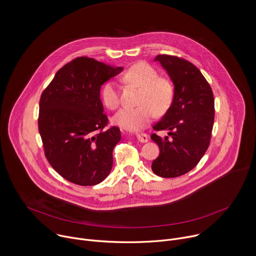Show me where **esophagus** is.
<instances>
[{
	"mask_svg": "<svg viewBox=\"0 0 256 256\" xmlns=\"http://www.w3.org/2000/svg\"><path fill=\"white\" fill-rule=\"evenodd\" d=\"M136 136L138 140V142H146L148 140V134H144V132L136 134Z\"/></svg>",
	"mask_w": 256,
	"mask_h": 256,
	"instance_id": "obj_1",
	"label": "esophagus"
}]
</instances>
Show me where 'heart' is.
Here are the masks:
<instances>
[{
    "instance_id": "obj_1",
    "label": "heart",
    "mask_w": 256,
    "mask_h": 256,
    "mask_svg": "<svg viewBox=\"0 0 256 256\" xmlns=\"http://www.w3.org/2000/svg\"><path fill=\"white\" fill-rule=\"evenodd\" d=\"M122 79L140 88L134 108H124L112 118V122L130 132H136L146 126L158 114H164L171 106L175 90L172 82L160 77L158 71L148 63L138 62L132 65L122 75ZM100 98L106 106L116 110L120 104L118 84L106 81L102 88Z\"/></svg>"
}]
</instances>
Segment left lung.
<instances>
[{"mask_svg":"<svg viewBox=\"0 0 256 256\" xmlns=\"http://www.w3.org/2000/svg\"><path fill=\"white\" fill-rule=\"evenodd\" d=\"M166 70L175 85L173 102L152 128L168 130L162 138H150L160 148L152 162V172L162 178H176L194 168L206 152L214 124V96L201 71L188 60L173 55H158L154 59Z\"/></svg>","mask_w":256,"mask_h":256,"instance_id":"left-lung-1","label":"left lung"}]
</instances>
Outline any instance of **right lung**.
Segmentation results:
<instances>
[{"label": "right lung", "mask_w": 256, "mask_h": 256, "mask_svg": "<svg viewBox=\"0 0 256 256\" xmlns=\"http://www.w3.org/2000/svg\"><path fill=\"white\" fill-rule=\"evenodd\" d=\"M122 70L94 58L77 57L56 72L41 94L38 128L45 156L73 184H100L112 171L120 130L106 128L110 122L100 92L102 85Z\"/></svg>", "instance_id": "1"}]
</instances>
